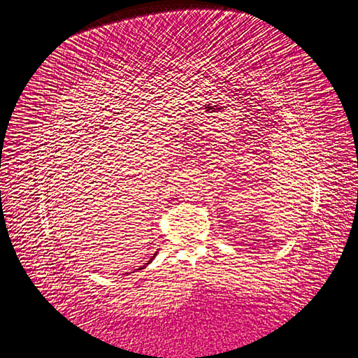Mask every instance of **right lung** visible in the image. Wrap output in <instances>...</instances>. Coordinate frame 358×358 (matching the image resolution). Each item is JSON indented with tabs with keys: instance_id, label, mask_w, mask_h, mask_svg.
<instances>
[{
	"instance_id": "right-lung-1",
	"label": "right lung",
	"mask_w": 358,
	"mask_h": 358,
	"mask_svg": "<svg viewBox=\"0 0 358 358\" xmlns=\"http://www.w3.org/2000/svg\"><path fill=\"white\" fill-rule=\"evenodd\" d=\"M153 259H155V256H153V257H152V259H150V262H152V260H153ZM150 262H148V263H150ZM148 263H145V264H144V266H143V268H140V269H144V268H145V266H147V264H148Z\"/></svg>"
}]
</instances>
